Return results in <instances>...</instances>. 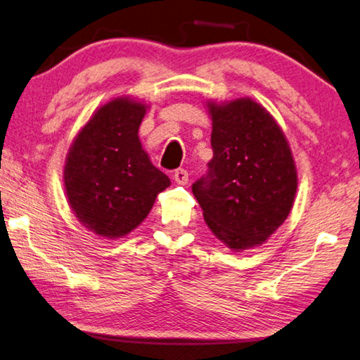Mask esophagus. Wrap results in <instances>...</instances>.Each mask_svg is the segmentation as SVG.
<instances>
[{
	"label": "esophagus",
	"mask_w": 360,
	"mask_h": 360,
	"mask_svg": "<svg viewBox=\"0 0 360 360\" xmlns=\"http://www.w3.org/2000/svg\"><path fill=\"white\" fill-rule=\"evenodd\" d=\"M174 180L179 185H186L188 180H190V174H188L185 169H176L174 172Z\"/></svg>",
	"instance_id": "1"
}]
</instances>
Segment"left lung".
<instances>
[{
    "instance_id": "obj_1",
    "label": "left lung",
    "mask_w": 360,
    "mask_h": 360,
    "mask_svg": "<svg viewBox=\"0 0 360 360\" xmlns=\"http://www.w3.org/2000/svg\"><path fill=\"white\" fill-rule=\"evenodd\" d=\"M214 158L193 185L210 231L234 252L266 243L287 220L298 175L290 145L269 111L250 97L207 100Z\"/></svg>"
}]
</instances>
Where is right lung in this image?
Masks as SVG:
<instances>
[{
  "instance_id": "right-lung-1",
  "label": "right lung",
  "mask_w": 360,
  "mask_h": 360,
  "mask_svg": "<svg viewBox=\"0 0 360 360\" xmlns=\"http://www.w3.org/2000/svg\"><path fill=\"white\" fill-rule=\"evenodd\" d=\"M150 108L132 97H115L98 107L76 134L63 167L67 201L81 225L100 238L134 231L170 186L153 166L139 139Z\"/></svg>"
}]
</instances>
